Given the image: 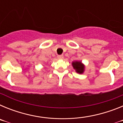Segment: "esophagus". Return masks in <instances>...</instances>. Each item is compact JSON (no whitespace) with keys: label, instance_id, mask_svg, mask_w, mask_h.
<instances>
[{"label":"esophagus","instance_id":"1","mask_svg":"<svg viewBox=\"0 0 123 123\" xmlns=\"http://www.w3.org/2000/svg\"><path fill=\"white\" fill-rule=\"evenodd\" d=\"M57 58H58V59L59 60H62L63 58V55H58V56H57Z\"/></svg>","mask_w":123,"mask_h":123}]
</instances>
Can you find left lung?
<instances>
[{
	"mask_svg": "<svg viewBox=\"0 0 123 123\" xmlns=\"http://www.w3.org/2000/svg\"><path fill=\"white\" fill-rule=\"evenodd\" d=\"M72 65L74 69H75L77 73L82 74L84 72V66L81 63V62H74L72 63Z\"/></svg>",
	"mask_w": 123,
	"mask_h": 123,
	"instance_id": "1",
	"label": "left lung"
}]
</instances>
